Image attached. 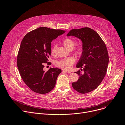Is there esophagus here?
I'll list each match as a JSON object with an SVG mask.
<instances>
[{
    "instance_id": "34e87169",
    "label": "esophagus",
    "mask_w": 125,
    "mask_h": 125,
    "mask_svg": "<svg viewBox=\"0 0 125 125\" xmlns=\"http://www.w3.org/2000/svg\"><path fill=\"white\" fill-rule=\"evenodd\" d=\"M63 72H66V73H68V74H69V73H71V72H70V71H67V70H63Z\"/></svg>"
}]
</instances>
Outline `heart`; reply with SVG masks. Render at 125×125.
Segmentation results:
<instances>
[{
  "mask_svg": "<svg viewBox=\"0 0 125 125\" xmlns=\"http://www.w3.org/2000/svg\"><path fill=\"white\" fill-rule=\"evenodd\" d=\"M62 43L64 47L68 50L73 49L75 45V41L70 38H66L64 39ZM56 47L57 45H54L52 47L51 50V54L52 55H55L56 50ZM83 47L82 45H78L75 48L74 53L77 56L81 57L83 54ZM75 58L72 57H70L57 61L56 62V66L64 70H69L72 67V65L75 63Z\"/></svg>",
  "mask_w": 125,
  "mask_h": 125,
  "instance_id": "obj_1",
  "label": "heart"
}]
</instances>
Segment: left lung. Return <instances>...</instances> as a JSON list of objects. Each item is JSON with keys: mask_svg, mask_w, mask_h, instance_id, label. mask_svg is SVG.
<instances>
[{"mask_svg": "<svg viewBox=\"0 0 125 125\" xmlns=\"http://www.w3.org/2000/svg\"><path fill=\"white\" fill-rule=\"evenodd\" d=\"M70 35L80 39L84 49L76 67L83 68L84 73L82 74L80 70L75 72L79 78L72 83V86L81 94L90 93L99 86L106 75L109 62L107 49L99 35L90 28L71 30L67 36Z\"/></svg>", "mask_w": 125, "mask_h": 125, "instance_id": "left-lung-1", "label": "left lung"}]
</instances>
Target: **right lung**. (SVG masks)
Returning a JSON list of instances; mask_svg holds the SVG:
<instances>
[{
    "label": "right lung",
    "instance_id": "obj_1",
    "mask_svg": "<svg viewBox=\"0 0 125 125\" xmlns=\"http://www.w3.org/2000/svg\"><path fill=\"white\" fill-rule=\"evenodd\" d=\"M65 31L40 27L27 33L23 39L17 56V67L26 85L33 92L45 94L55 87L61 72L58 68L44 71L43 63L48 62L51 42Z\"/></svg>",
    "mask_w": 125,
    "mask_h": 125
}]
</instances>
